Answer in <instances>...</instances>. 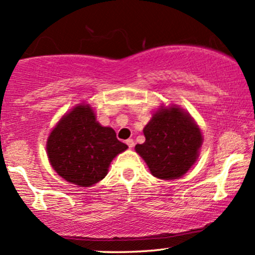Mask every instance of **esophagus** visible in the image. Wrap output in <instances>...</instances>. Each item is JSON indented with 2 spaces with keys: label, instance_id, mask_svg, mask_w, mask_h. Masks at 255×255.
Segmentation results:
<instances>
[{
  "label": "esophagus",
  "instance_id": "esophagus-1",
  "mask_svg": "<svg viewBox=\"0 0 255 255\" xmlns=\"http://www.w3.org/2000/svg\"><path fill=\"white\" fill-rule=\"evenodd\" d=\"M126 144L128 145V147L133 148L134 147V140L133 139H127L126 140Z\"/></svg>",
  "mask_w": 255,
  "mask_h": 255
}]
</instances>
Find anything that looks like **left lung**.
<instances>
[{
  "instance_id": "1",
  "label": "left lung",
  "mask_w": 255,
  "mask_h": 255,
  "mask_svg": "<svg viewBox=\"0 0 255 255\" xmlns=\"http://www.w3.org/2000/svg\"><path fill=\"white\" fill-rule=\"evenodd\" d=\"M145 142L135 151L153 176L175 180L197 162L203 144L200 128L188 113L178 107H160L144 128Z\"/></svg>"
}]
</instances>
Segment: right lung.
Masks as SVG:
<instances>
[{
    "label": "right lung",
    "mask_w": 255,
    "mask_h": 255,
    "mask_svg": "<svg viewBox=\"0 0 255 255\" xmlns=\"http://www.w3.org/2000/svg\"><path fill=\"white\" fill-rule=\"evenodd\" d=\"M127 148L113 128L97 122L89 104H79L63 115L46 141L54 170L79 187L103 180L111 160Z\"/></svg>",
    "instance_id": "right-lung-1"
}]
</instances>
